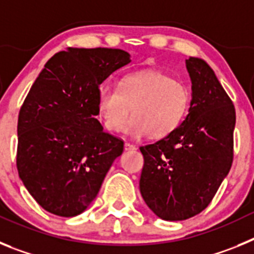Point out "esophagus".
Here are the masks:
<instances>
[{"instance_id":"34e87169","label":"esophagus","mask_w":254,"mask_h":254,"mask_svg":"<svg viewBox=\"0 0 254 254\" xmlns=\"http://www.w3.org/2000/svg\"><path fill=\"white\" fill-rule=\"evenodd\" d=\"M133 150H136V146H134V145L128 142L125 143V151H133Z\"/></svg>"}]
</instances>
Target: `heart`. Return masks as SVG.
Here are the masks:
<instances>
[{
    "label": "heart",
    "instance_id": "b5f03b06",
    "mask_svg": "<svg viewBox=\"0 0 254 254\" xmlns=\"http://www.w3.org/2000/svg\"><path fill=\"white\" fill-rule=\"evenodd\" d=\"M190 94L183 82L160 71H140L123 77L117 87L104 85L98 91L96 107L107 129L125 131L134 137L150 133L169 136L185 120Z\"/></svg>",
    "mask_w": 254,
    "mask_h": 254
}]
</instances>
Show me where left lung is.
<instances>
[{"label":"left lung","instance_id":"1","mask_svg":"<svg viewBox=\"0 0 254 254\" xmlns=\"http://www.w3.org/2000/svg\"><path fill=\"white\" fill-rule=\"evenodd\" d=\"M192 100L186 120L158 142L140 147V192L158 217L186 220L205 210L233 163L235 108L205 61L186 60Z\"/></svg>","mask_w":254,"mask_h":254}]
</instances>
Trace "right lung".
<instances>
[{
    "mask_svg": "<svg viewBox=\"0 0 254 254\" xmlns=\"http://www.w3.org/2000/svg\"><path fill=\"white\" fill-rule=\"evenodd\" d=\"M112 48H67L48 61L17 121L19 177L46 211L80 215L93 202L123 141L96 120L99 86L131 62Z\"/></svg>",
    "mask_w": 254,
    "mask_h": 254,
    "instance_id": "1",
    "label": "right lung"
}]
</instances>
